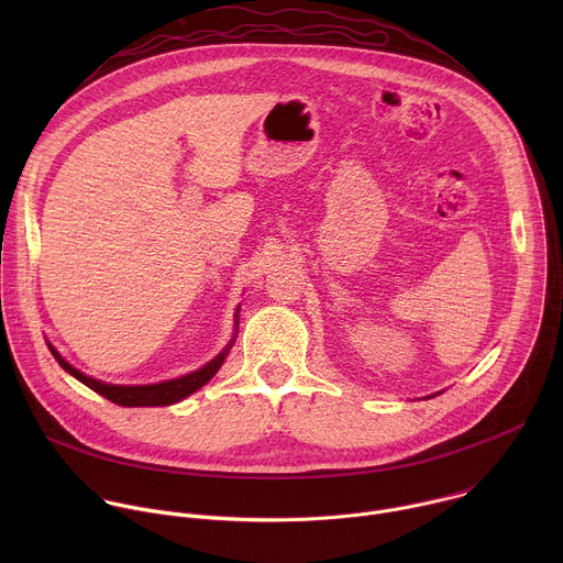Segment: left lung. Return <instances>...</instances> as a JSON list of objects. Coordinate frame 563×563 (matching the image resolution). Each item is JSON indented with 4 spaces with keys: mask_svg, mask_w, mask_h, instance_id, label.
Segmentation results:
<instances>
[{
    "mask_svg": "<svg viewBox=\"0 0 563 563\" xmlns=\"http://www.w3.org/2000/svg\"><path fill=\"white\" fill-rule=\"evenodd\" d=\"M432 396H437V394H430V396H426V398H432Z\"/></svg>",
    "mask_w": 563,
    "mask_h": 563,
    "instance_id": "1",
    "label": "left lung"
}]
</instances>
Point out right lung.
<instances>
[{"label":"right lung","mask_w":563,"mask_h":563,"mask_svg":"<svg viewBox=\"0 0 563 563\" xmlns=\"http://www.w3.org/2000/svg\"><path fill=\"white\" fill-rule=\"evenodd\" d=\"M238 311H240V305L235 307V313H233V336L231 341L222 347V352H218L209 363H205L202 367H198L196 372H189V374H183L178 378H169V380H159V383H146V385H115V383H104L100 378H93L85 372H79L77 367H73L53 345L51 341H46L53 358L59 363V367L64 372H68L73 378H77L79 383H85L87 387H91L93 391H98L100 396L113 400L115 406H122V408H157V406H174L178 404V400L191 396L194 391H198L202 385H207L216 374L218 369L222 367L224 358L229 356V350L233 347L235 343V334H238Z\"/></svg>","instance_id":"1"}]
</instances>
